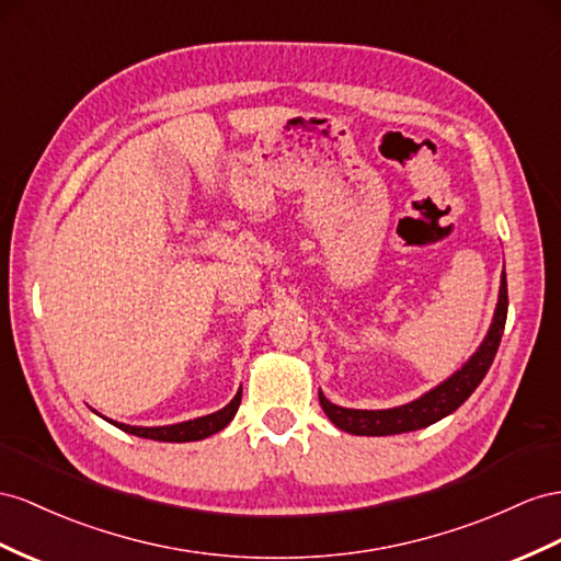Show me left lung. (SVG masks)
I'll list each match as a JSON object with an SVG mask.
<instances>
[{
	"mask_svg": "<svg viewBox=\"0 0 561 561\" xmlns=\"http://www.w3.org/2000/svg\"><path fill=\"white\" fill-rule=\"evenodd\" d=\"M505 320H507V277L502 275L493 324L488 329L479 351L469 357V360L462 365V369H457L453 377L438 383L436 389H431L428 393L412 400L408 405L391 408V410L339 408L334 403H329L322 391H320V405L327 417L332 420V424L355 436H391V434H405V431H417L434 424L443 417H448L450 412H455L473 391H477V386L483 381L485 371L493 365L502 332H505Z\"/></svg>",
	"mask_w": 561,
	"mask_h": 561,
	"instance_id": "obj_1",
	"label": "left lung"
}]
</instances>
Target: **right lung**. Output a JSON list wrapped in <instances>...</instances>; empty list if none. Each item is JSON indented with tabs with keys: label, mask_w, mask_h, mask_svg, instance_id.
Instances as JSON below:
<instances>
[{
	"label": "right lung",
	"mask_w": 561,
	"mask_h": 561,
	"mask_svg": "<svg viewBox=\"0 0 561 561\" xmlns=\"http://www.w3.org/2000/svg\"><path fill=\"white\" fill-rule=\"evenodd\" d=\"M239 403H241V389L232 400H229V405H225L222 410L206 414V417L190 420V422H180V424H170V426H130V424H118L111 420L108 422L127 431V434L139 436V438H151V440H163V443H190V440L208 438L213 434H218V431H222L229 422H232V417L239 410Z\"/></svg>",
	"instance_id": "1"
}]
</instances>
